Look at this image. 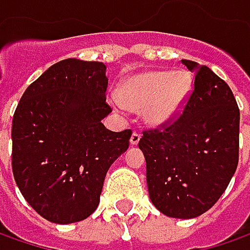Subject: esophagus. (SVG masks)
<instances>
[{"mask_svg":"<svg viewBox=\"0 0 250 250\" xmlns=\"http://www.w3.org/2000/svg\"><path fill=\"white\" fill-rule=\"evenodd\" d=\"M139 139H141V135L138 134V132H134L132 134V136H131V145H138L139 144Z\"/></svg>","mask_w":250,"mask_h":250,"instance_id":"esophagus-1","label":"esophagus"}]
</instances>
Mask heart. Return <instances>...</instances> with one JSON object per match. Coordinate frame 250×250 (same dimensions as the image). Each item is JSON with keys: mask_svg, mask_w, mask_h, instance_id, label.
<instances>
[{"mask_svg": "<svg viewBox=\"0 0 250 250\" xmlns=\"http://www.w3.org/2000/svg\"><path fill=\"white\" fill-rule=\"evenodd\" d=\"M189 92L190 78L187 72L149 71L125 81L115 104L134 111L144 109L146 124L158 128L181 114Z\"/></svg>", "mask_w": 250, "mask_h": 250, "instance_id": "b5f03b06", "label": "heart"}]
</instances>
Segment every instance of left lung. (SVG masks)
<instances>
[{
  "label": "left lung",
  "instance_id": "1",
  "mask_svg": "<svg viewBox=\"0 0 250 250\" xmlns=\"http://www.w3.org/2000/svg\"><path fill=\"white\" fill-rule=\"evenodd\" d=\"M195 74L187 106L164 131H145L139 149L146 161L153 206L164 215L192 219L216 204L239 161V108L229 85L205 65L182 60Z\"/></svg>",
  "mask_w": 250,
  "mask_h": 250
}]
</instances>
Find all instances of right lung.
I'll return each instance as SVG.
<instances>
[{
  "instance_id": "right-lung-1",
  "label": "right lung",
  "mask_w": 250,
  "mask_h": 250,
  "mask_svg": "<svg viewBox=\"0 0 250 250\" xmlns=\"http://www.w3.org/2000/svg\"><path fill=\"white\" fill-rule=\"evenodd\" d=\"M106 66L68 58L49 66L20 99L12 118V172L22 196L44 219L68 225L99 204L106 172L132 132L102 119Z\"/></svg>"
}]
</instances>
